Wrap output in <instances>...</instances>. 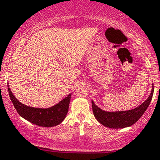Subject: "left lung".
<instances>
[{"label": "left lung", "instance_id": "8db88e82", "mask_svg": "<svg viewBox=\"0 0 160 160\" xmlns=\"http://www.w3.org/2000/svg\"><path fill=\"white\" fill-rule=\"evenodd\" d=\"M153 92L154 88H152L149 98L142 104L134 109L128 110V111L114 112L102 111L93 102V101H92L93 114L95 118L105 127L111 128V129H122V128L131 126L141 118V116L147 109L152 100Z\"/></svg>", "mask_w": 160, "mask_h": 160}]
</instances>
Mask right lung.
Segmentation results:
<instances>
[{
  "mask_svg": "<svg viewBox=\"0 0 160 160\" xmlns=\"http://www.w3.org/2000/svg\"><path fill=\"white\" fill-rule=\"evenodd\" d=\"M10 98L21 117L30 122L42 127H52L60 124L68 111L71 94L57 105L48 108H38L24 105L14 97L8 84Z\"/></svg>",
  "mask_w": 160,
  "mask_h": 160,
  "instance_id": "add662e5",
  "label": "right lung"
}]
</instances>
